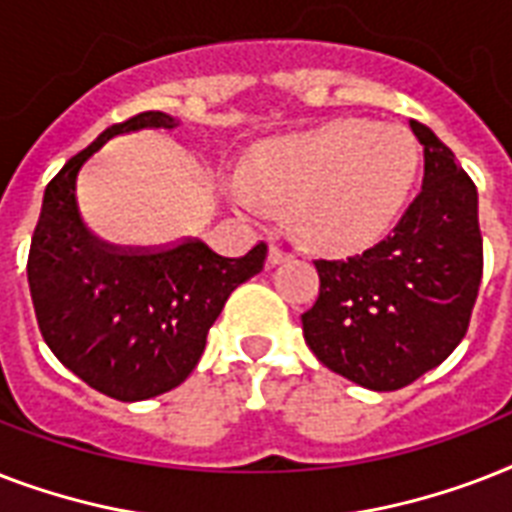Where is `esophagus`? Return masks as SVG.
<instances>
[{"mask_svg":"<svg viewBox=\"0 0 512 512\" xmlns=\"http://www.w3.org/2000/svg\"><path fill=\"white\" fill-rule=\"evenodd\" d=\"M289 257H292V252H287V249L279 247V244H271V247H268V263L271 265L287 263Z\"/></svg>","mask_w":512,"mask_h":512,"instance_id":"34e87169","label":"esophagus"}]
</instances>
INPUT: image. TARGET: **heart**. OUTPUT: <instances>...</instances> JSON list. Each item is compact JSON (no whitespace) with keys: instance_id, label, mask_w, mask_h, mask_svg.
<instances>
[{"instance_id":"1","label":"heart","mask_w":512,"mask_h":512,"mask_svg":"<svg viewBox=\"0 0 512 512\" xmlns=\"http://www.w3.org/2000/svg\"><path fill=\"white\" fill-rule=\"evenodd\" d=\"M420 146L401 124L335 119L257 146L228 196L247 217L289 207L292 231L329 255H356L393 231L412 196Z\"/></svg>"}]
</instances>
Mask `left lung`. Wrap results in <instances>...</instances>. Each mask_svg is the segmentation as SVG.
Wrapping results in <instances>:
<instances>
[{
	"mask_svg": "<svg viewBox=\"0 0 512 512\" xmlns=\"http://www.w3.org/2000/svg\"><path fill=\"white\" fill-rule=\"evenodd\" d=\"M409 127L425 154L422 191L388 239L348 260H316L319 300L303 313L321 364L380 393L460 345L484 273L476 185L425 124Z\"/></svg>",
	"mask_w": 512,
	"mask_h": 512,
	"instance_id": "left-lung-1",
	"label": "left lung"
}]
</instances>
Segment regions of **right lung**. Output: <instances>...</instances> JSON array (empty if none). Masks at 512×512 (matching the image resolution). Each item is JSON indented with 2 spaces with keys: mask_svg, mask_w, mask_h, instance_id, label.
I'll return each mask as SVG.
<instances>
[{
  "mask_svg": "<svg viewBox=\"0 0 512 512\" xmlns=\"http://www.w3.org/2000/svg\"><path fill=\"white\" fill-rule=\"evenodd\" d=\"M180 119L146 111L108 127L44 188L28 252V287L44 342L66 369L116 401L177 388L199 364L207 332L231 292L263 271V241L223 257L199 239L162 249L114 247L92 236L76 204V177L108 140Z\"/></svg>",
  "mask_w": 512,
  "mask_h": 512,
  "instance_id": "1",
  "label": "right lung"
}]
</instances>
